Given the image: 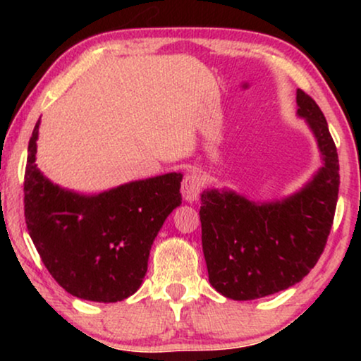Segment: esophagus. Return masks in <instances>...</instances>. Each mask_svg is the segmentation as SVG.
Wrapping results in <instances>:
<instances>
[{
  "label": "esophagus",
  "mask_w": 361,
  "mask_h": 361,
  "mask_svg": "<svg viewBox=\"0 0 361 361\" xmlns=\"http://www.w3.org/2000/svg\"><path fill=\"white\" fill-rule=\"evenodd\" d=\"M202 187H204V180L199 172H187L184 180H182V195L187 202H195L199 199Z\"/></svg>",
  "instance_id": "34e87169"
}]
</instances>
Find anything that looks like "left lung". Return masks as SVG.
Wrapping results in <instances>:
<instances>
[{
    "mask_svg": "<svg viewBox=\"0 0 361 361\" xmlns=\"http://www.w3.org/2000/svg\"><path fill=\"white\" fill-rule=\"evenodd\" d=\"M298 116L317 141L322 167L302 189L255 202L230 189L202 192L200 224L209 281L225 298L253 300L290 288L317 263L338 199V154L317 103L298 90Z\"/></svg>",
    "mask_w": 361,
    "mask_h": 361,
    "instance_id": "8db88e82",
    "label": "left lung"
}]
</instances>
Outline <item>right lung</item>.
<instances>
[{"label": "right lung", "instance_id": "1", "mask_svg": "<svg viewBox=\"0 0 361 361\" xmlns=\"http://www.w3.org/2000/svg\"><path fill=\"white\" fill-rule=\"evenodd\" d=\"M41 120L24 176L29 236L52 278L78 299L118 302L140 289L152 241L180 205V172L133 180L100 194L62 189L37 169Z\"/></svg>", "mask_w": 361, "mask_h": 361}]
</instances>
